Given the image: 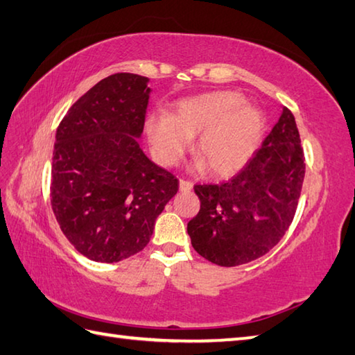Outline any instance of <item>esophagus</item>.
<instances>
[{
	"label": "esophagus",
	"instance_id": "obj_1",
	"mask_svg": "<svg viewBox=\"0 0 355 355\" xmlns=\"http://www.w3.org/2000/svg\"><path fill=\"white\" fill-rule=\"evenodd\" d=\"M192 183L191 182H186V180H180V191L182 192H189L192 191Z\"/></svg>",
	"mask_w": 355,
	"mask_h": 355
}]
</instances>
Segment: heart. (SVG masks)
Wrapping results in <instances>:
<instances>
[{
	"instance_id": "1",
	"label": "heart",
	"mask_w": 355,
	"mask_h": 355,
	"mask_svg": "<svg viewBox=\"0 0 355 355\" xmlns=\"http://www.w3.org/2000/svg\"><path fill=\"white\" fill-rule=\"evenodd\" d=\"M262 131L261 112L247 107L245 97L235 92L187 97L172 114L153 112L145 119V132L158 162H177L198 133L195 153L215 175H227L245 164Z\"/></svg>"
}]
</instances>
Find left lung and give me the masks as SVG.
I'll return each instance as SVG.
<instances>
[{
  "mask_svg": "<svg viewBox=\"0 0 355 355\" xmlns=\"http://www.w3.org/2000/svg\"><path fill=\"white\" fill-rule=\"evenodd\" d=\"M305 177L293 112L282 108L252 160L221 184H197L200 212L187 223L192 247L207 261L235 267L261 258L288 230Z\"/></svg>",
  "mask_w": 355,
  "mask_h": 355,
  "instance_id": "left-lung-1",
  "label": "left lung"
}]
</instances>
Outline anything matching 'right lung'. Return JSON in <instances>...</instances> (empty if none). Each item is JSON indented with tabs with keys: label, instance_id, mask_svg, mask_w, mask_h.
Returning a JSON list of instances; mask_svg holds the SVG:
<instances>
[{
	"label": "right lung",
	"instance_id": "obj_1",
	"mask_svg": "<svg viewBox=\"0 0 355 355\" xmlns=\"http://www.w3.org/2000/svg\"><path fill=\"white\" fill-rule=\"evenodd\" d=\"M149 79L117 73L74 102L56 131L51 209L85 258L119 262L143 250L178 180L143 153L139 139Z\"/></svg>",
	"mask_w": 355,
	"mask_h": 355
}]
</instances>
